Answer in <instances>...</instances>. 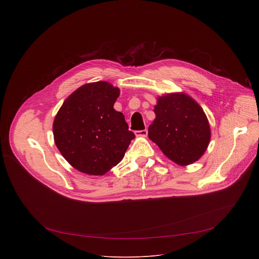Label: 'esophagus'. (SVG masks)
<instances>
[{"mask_svg":"<svg viewBox=\"0 0 259 259\" xmlns=\"http://www.w3.org/2000/svg\"><path fill=\"white\" fill-rule=\"evenodd\" d=\"M135 135H136V136H139V137H145V136L147 135V129L135 131Z\"/></svg>","mask_w":259,"mask_h":259,"instance_id":"esophagus-1","label":"esophagus"}]
</instances>
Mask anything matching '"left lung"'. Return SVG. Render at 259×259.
Segmentation results:
<instances>
[{"instance_id": "8db88e82", "label": "left lung", "mask_w": 259, "mask_h": 259, "mask_svg": "<svg viewBox=\"0 0 259 259\" xmlns=\"http://www.w3.org/2000/svg\"><path fill=\"white\" fill-rule=\"evenodd\" d=\"M149 138L174 163L198 161L210 141V126L202 107L190 96L173 93L159 97Z\"/></svg>"}]
</instances>
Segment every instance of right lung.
Instances as JSON below:
<instances>
[{
	"mask_svg": "<svg viewBox=\"0 0 259 259\" xmlns=\"http://www.w3.org/2000/svg\"><path fill=\"white\" fill-rule=\"evenodd\" d=\"M120 90L107 82L86 84L71 93L53 123L55 144L77 170L103 175L118 165L135 135L114 104Z\"/></svg>",
	"mask_w": 259,
	"mask_h": 259,
	"instance_id": "1",
	"label": "right lung"
}]
</instances>
